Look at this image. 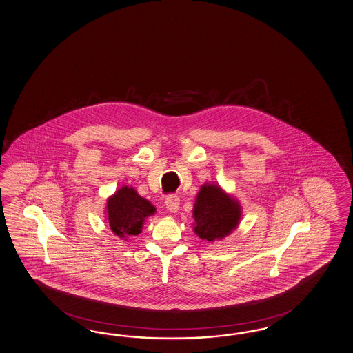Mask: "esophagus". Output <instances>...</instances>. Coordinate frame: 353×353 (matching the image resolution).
<instances>
[{
  "label": "esophagus",
  "instance_id": "1",
  "mask_svg": "<svg viewBox=\"0 0 353 353\" xmlns=\"http://www.w3.org/2000/svg\"><path fill=\"white\" fill-rule=\"evenodd\" d=\"M180 207V198L176 196V195H170L167 199H165V208L170 210L171 213H176L179 210Z\"/></svg>",
  "mask_w": 353,
  "mask_h": 353
}]
</instances>
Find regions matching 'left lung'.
Instances as JSON below:
<instances>
[{"label":"left lung","instance_id":"left-lung-1","mask_svg":"<svg viewBox=\"0 0 353 353\" xmlns=\"http://www.w3.org/2000/svg\"><path fill=\"white\" fill-rule=\"evenodd\" d=\"M192 230L208 243L221 241L238 229L241 219L240 201L219 183L201 185L192 208Z\"/></svg>","mask_w":353,"mask_h":353}]
</instances>
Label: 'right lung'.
<instances>
[{
	"label": "right lung",
	"mask_w": 353,
	"mask_h": 353,
	"mask_svg": "<svg viewBox=\"0 0 353 353\" xmlns=\"http://www.w3.org/2000/svg\"><path fill=\"white\" fill-rule=\"evenodd\" d=\"M157 212L150 201L139 195L132 186H122L106 199L105 221L118 238L139 235L145 221Z\"/></svg>",
	"instance_id": "add662e5"
}]
</instances>
